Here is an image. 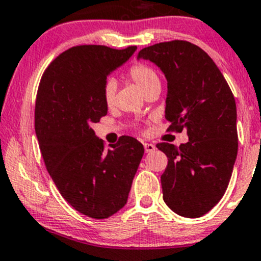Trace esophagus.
Masks as SVG:
<instances>
[{"mask_svg":"<svg viewBox=\"0 0 261 261\" xmlns=\"http://www.w3.org/2000/svg\"><path fill=\"white\" fill-rule=\"evenodd\" d=\"M143 146H144V150H146L147 153L152 152V150L155 149L154 144H152V143H143Z\"/></svg>","mask_w":261,"mask_h":261,"instance_id":"obj_1","label":"esophagus"}]
</instances>
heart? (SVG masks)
Masks as SVG:
<instances>
[{
  "mask_svg": "<svg viewBox=\"0 0 261 261\" xmlns=\"http://www.w3.org/2000/svg\"><path fill=\"white\" fill-rule=\"evenodd\" d=\"M127 77L137 85L144 94H148L155 88H161V79L158 72L153 66L146 63H134L128 68ZM115 84L113 82H107L103 87V100L107 107H112L115 98Z\"/></svg>",
  "mask_w": 261,
  "mask_h": 261,
  "instance_id": "b5f03b06",
  "label": "heart"
}]
</instances>
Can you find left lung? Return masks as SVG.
I'll return each instance as SVG.
<instances>
[{
    "label": "left lung",
    "instance_id": "8db88e82",
    "mask_svg": "<svg viewBox=\"0 0 261 261\" xmlns=\"http://www.w3.org/2000/svg\"><path fill=\"white\" fill-rule=\"evenodd\" d=\"M167 77V130H187L189 142L158 143L168 158L161 176L163 200L184 217H200L221 200L238 154L233 94L214 60L197 45L172 40L139 51Z\"/></svg>",
    "mask_w": 261,
    "mask_h": 261
}]
</instances>
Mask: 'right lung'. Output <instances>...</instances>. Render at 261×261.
<instances>
[{
    "label": "right lung",
    "mask_w": 261,
    "mask_h": 261,
    "mask_svg": "<svg viewBox=\"0 0 261 261\" xmlns=\"http://www.w3.org/2000/svg\"><path fill=\"white\" fill-rule=\"evenodd\" d=\"M136 49L70 47L51 61L37 89L35 132L46 170L66 202L91 219H107L127 203L143 157V146L133 137L123 136L106 149L91 129L108 112L107 75Z\"/></svg>",
    "instance_id": "right-lung-1"
}]
</instances>
